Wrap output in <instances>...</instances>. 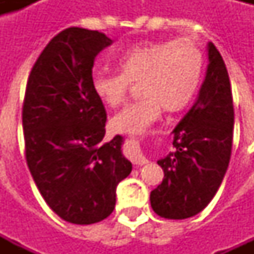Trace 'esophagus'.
<instances>
[{
	"label": "esophagus",
	"mask_w": 254,
	"mask_h": 254,
	"mask_svg": "<svg viewBox=\"0 0 254 254\" xmlns=\"http://www.w3.org/2000/svg\"><path fill=\"white\" fill-rule=\"evenodd\" d=\"M134 162H136V165H137V166H143V165H145V163H147V159L144 158L143 155H138Z\"/></svg>",
	"instance_id": "obj_1"
}]
</instances>
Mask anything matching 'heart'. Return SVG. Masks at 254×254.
<instances>
[{
    "label": "heart",
    "mask_w": 254,
    "mask_h": 254,
    "mask_svg": "<svg viewBox=\"0 0 254 254\" xmlns=\"http://www.w3.org/2000/svg\"><path fill=\"white\" fill-rule=\"evenodd\" d=\"M118 66L120 72L95 73L92 88L105 105L117 107L138 81L141 96L111 120L117 132L137 134L159 118L162 107L176 113L190 103L201 84L204 56L190 39L145 42L122 53Z\"/></svg>",
    "instance_id": "b5f03b06"
}]
</instances>
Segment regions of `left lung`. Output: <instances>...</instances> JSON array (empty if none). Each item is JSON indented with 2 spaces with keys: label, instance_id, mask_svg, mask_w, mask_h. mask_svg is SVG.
Wrapping results in <instances>:
<instances>
[{
  "label": "left lung",
  "instance_id": "8db88e82",
  "mask_svg": "<svg viewBox=\"0 0 254 254\" xmlns=\"http://www.w3.org/2000/svg\"><path fill=\"white\" fill-rule=\"evenodd\" d=\"M196 103L173 130L174 151L158 160L165 178L151 191V207L165 219L201 212L216 194L233 148L234 106L226 65L212 42Z\"/></svg>",
  "mask_w": 254,
  "mask_h": 254
}]
</instances>
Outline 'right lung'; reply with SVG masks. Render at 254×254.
<instances>
[{"label":"right lung","instance_id":"obj_1","mask_svg":"<svg viewBox=\"0 0 254 254\" xmlns=\"http://www.w3.org/2000/svg\"><path fill=\"white\" fill-rule=\"evenodd\" d=\"M111 43L99 31L66 28L47 43L27 81V165L47 205L69 223L107 218L117 185L132 171L121 136L103 143L107 114L92 88L95 57Z\"/></svg>","mask_w":254,"mask_h":254}]
</instances>
